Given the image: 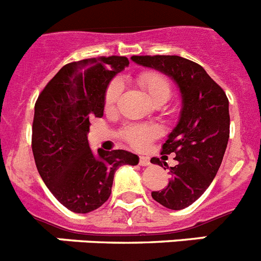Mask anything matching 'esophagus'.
I'll use <instances>...</instances> for the list:
<instances>
[{
    "instance_id": "34e87169",
    "label": "esophagus",
    "mask_w": 261,
    "mask_h": 261,
    "mask_svg": "<svg viewBox=\"0 0 261 261\" xmlns=\"http://www.w3.org/2000/svg\"><path fill=\"white\" fill-rule=\"evenodd\" d=\"M140 166L142 167H146V166H150V161L147 156H140Z\"/></svg>"
}]
</instances>
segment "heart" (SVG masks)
I'll list each match as a JSON object with an SVG mask.
<instances>
[{
    "label": "heart",
    "mask_w": 261,
    "mask_h": 261,
    "mask_svg": "<svg viewBox=\"0 0 261 261\" xmlns=\"http://www.w3.org/2000/svg\"><path fill=\"white\" fill-rule=\"evenodd\" d=\"M138 84L141 85L142 89L146 91L150 100L153 103L162 102L165 103L171 94V87L168 81L163 75L154 73V71H146L138 75ZM121 93V84L119 81H112L106 91V107H114L115 103L119 99ZM158 133V129L151 125H130L124 130V138L132 146L137 149H144L149 142L153 140Z\"/></svg>",
    "instance_id": "b5f03b06"
}]
</instances>
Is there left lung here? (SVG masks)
I'll return each mask as SVG.
<instances>
[{
    "mask_svg": "<svg viewBox=\"0 0 261 261\" xmlns=\"http://www.w3.org/2000/svg\"><path fill=\"white\" fill-rule=\"evenodd\" d=\"M133 62L171 78L181 98L179 120L163 154H175L176 166L170 167L171 180L153 199L172 211L190 206L213 181L222 163L230 135L229 100L225 91L201 65L180 56H132ZM159 165L158 158H151Z\"/></svg>",
    "mask_w": 261,
    "mask_h": 261,
    "instance_id": "8db88e82",
    "label": "left lung"
}]
</instances>
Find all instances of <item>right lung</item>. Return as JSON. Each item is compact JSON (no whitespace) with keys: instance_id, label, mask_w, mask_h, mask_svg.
Listing matches in <instances>:
<instances>
[{"instance_id":"add662e5","label":"right lung","mask_w":261,"mask_h":261,"mask_svg":"<svg viewBox=\"0 0 261 261\" xmlns=\"http://www.w3.org/2000/svg\"><path fill=\"white\" fill-rule=\"evenodd\" d=\"M129 65L126 57H94L62 66L35 105L32 153L41 179L52 195L74 213L102 206L123 165H138L126 150H91L90 120L102 117L112 78Z\"/></svg>"}]
</instances>
